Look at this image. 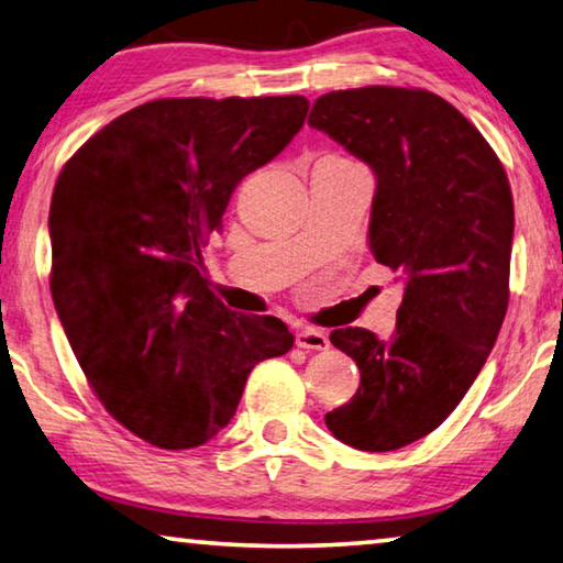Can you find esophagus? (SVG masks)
<instances>
[{
	"label": "esophagus",
	"instance_id": "34e87169",
	"mask_svg": "<svg viewBox=\"0 0 563 563\" xmlns=\"http://www.w3.org/2000/svg\"><path fill=\"white\" fill-rule=\"evenodd\" d=\"M296 345L298 347H306V351H325L330 345L328 335L323 330H316V328H300L296 333Z\"/></svg>",
	"mask_w": 563,
	"mask_h": 563
}]
</instances>
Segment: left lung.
I'll list each match as a JSON object with an SVG mask.
<instances>
[{
	"label": "left lung",
	"instance_id": "left-lung-1",
	"mask_svg": "<svg viewBox=\"0 0 563 563\" xmlns=\"http://www.w3.org/2000/svg\"><path fill=\"white\" fill-rule=\"evenodd\" d=\"M310 128L376 173L368 240L406 280L396 333L338 328L330 343L361 368L358 394L325 426L361 451H396L461 404L508 308L514 198L501 159L443 97L355 87L318 97Z\"/></svg>",
	"mask_w": 563,
	"mask_h": 563
}]
</instances>
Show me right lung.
<instances>
[{
    "mask_svg": "<svg viewBox=\"0 0 563 563\" xmlns=\"http://www.w3.org/2000/svg\"><path fill=\"white\" fill-rule=\"evenodd\" d=\"M308 100L165 97L95 132L49 205V290L89 388L157 449L210 441L250 371L285 355L273 316L222 306L200 273L230 195L302 128Z\"/></svg>",
    "mask_w": 563,
    "mask_h": 563,
    "instance_id": "1",
    "label": "right lung"
}]
</instances>
